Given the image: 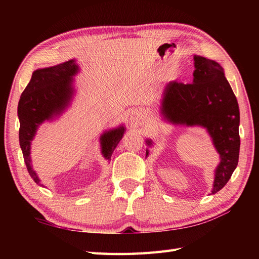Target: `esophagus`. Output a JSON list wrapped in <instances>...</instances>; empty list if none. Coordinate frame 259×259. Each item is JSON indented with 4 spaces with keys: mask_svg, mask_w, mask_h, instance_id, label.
I'll return each mask as SVG.
<instances>
[{
    "mask_svg": "<svg viewBox=\"0 0 259 259\" xmlns=\"http://www.w3.org/2000/svg\"><path fill=\"white\" fill-rule=\"evenodd\" d=\"M144 121H145V112L143 110H140V109L138 110V109H136V110L133 111L131 115V123L133 125L137 126V125H140Z\"/></svg>",
    "mask_w": 259,
    "mask_h": 259,
    "instance_id": "esophagus-1",
    "label": "esophagus"
}]
</instances>
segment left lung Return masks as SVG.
Here are the masks:
<instances>
[{
	"mask_svg": "<svg viewBox=\"0 0 259 259\" xmlns=\"http://www.w3.org/2000/svg\"><path fill=\"white\" fill-rule=\"evenodd\" d=\"M194 67L192 83L171 81L166 85L161 110L169 122L200 125L213 138L221 155L211 191L214 194L228 183L239 162V105L221 65L195 55ZM147 143L151 145L150 140Z\"/></svg>",
	"mask_w": 259,
	"mask_h": 259,
	"instance_id": "left-lung-1",
	"label": "left lung"
}]
</instances>
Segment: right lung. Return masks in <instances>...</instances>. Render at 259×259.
I'll use <instances>...</instances> for the list:
<instances>
[{"label": "right lung", "instance_id": "add662e5", "mask_svg": "<svg viewBox=\"0 0 259 259\" xmlns=\"http://www.w3.org/2000/svg\"><path fill=\"white\" fill-rule=\"evenodd\" d=\"M77 70L79 68L74 64V60L35 70L20 96L18 104L19 143L27 169L36 184L40 183V179L31 167V140L33 139L38 125L59 114L68 106L73 94L72 76ZM124 127L121 126L101 135V152L106 159L111 158L114 148L122 139Z\"/></svg>", "mask_w": 259, "mask_h": 259}]
</instances>
